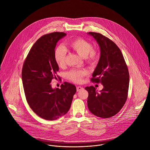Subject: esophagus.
Segmentation results:
<instances>
[{
	"instance_id": "esophagus-1",
	"label": "esophagus",
	"mask_w": 150,
	"mask_h": 150,
	"mask_svg": "<svg viewBox=\"0 0 150 150\" xmlns=\"http://www.w3.org/2000/svg\"><path fill=\"white\" fill-rule=\"evenodd\" d=\"M83 88L82 87H76V91H81V90H83Z\"/></svg>"
}]
</instances>
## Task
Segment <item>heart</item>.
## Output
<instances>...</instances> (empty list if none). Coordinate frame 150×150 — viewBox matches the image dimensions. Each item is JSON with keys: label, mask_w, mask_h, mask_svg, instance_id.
Listing matches in <instances>:
<instances>
[{"label": "heart", "mask_w": 150, "mask_h": 150, "mask_svg": "<svg viewBox=\"0 0 150 150\" xmlns=\"http://www.w3.org/2000/svg\"><path fill=\"white\" fill-rule=\"evenodd\" d=\"M68 46L76 52L79 56L86 59L87 62L91 66H94L98 62L97 52L93 49V45L90 42L81 38H75L68 43ZM67 56V50L62 46L57 47L54 52V57L56 63L59 67L65 65ZM87 74L83 70H72L67 74L68 79L74 82H81L83 77Z\"/></svg>", "instance_id": "b5f03b06"}]
</instances>
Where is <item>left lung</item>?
Returning a JSON list of instances; mask_svg holds the SVG:
<instances>
[{
	"mask_svg": "<svg viewBox=\"0 0 150 150\" xmlns=\"http://www.w3.org/2000/svg\"><path fill=\"white\" fill-rule=\"evenodd\" d=\"M100 47V57L91 81L101 83L103 88L98 93L93 86L88 92L89 110L95 116L109 118L116 115L127 100L129 74L123 56L115 42L102 34L89 32Z\"/></svg>",
	"mask_w": 150,
	"mask_h": 150,
	"instance_id": "obj_1",
	"label": "left lung"
}]
</instances>
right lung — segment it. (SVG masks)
Masks as SVG:
<instances>
[{"instance_id": "1", "label": "right lung", "mask_w": 150, "mask_h": 150, "mask_svg": "<svg viewBox=\"0 0 150 150\" xmlns=\"http://www.w3.org/2000/svg\"><path fill=\"white\" fill-rule=\"evenodd\" d=\"M65 33L54 32L42 35L34 44L23 65L22 80L30 108L40 117L54 120L69 111L74 95V85L65 82L60 88H52L53 79H57L59 66L54 57V49ZM59 77V76H58Z\"/></svg>"}]
</instances>
